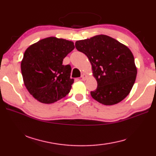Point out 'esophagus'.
Instances as JSON below:
<instances>
[{
  "instance_id": "1",
  "label": "esophagus",
  "mask_w": 156,
  "mask_h": 156,
  "mask_svg": "<svg viewBox=\"0 0 156 156\" xmlns=\"http://www.w3.org/2000/svg\"><path fill=\"white\" fill-rule=\"evenodd\" d=\"M87 78V76L86 74H84V73H83V74L81 75V79L82 80H85Z\"/></svg>"
}]
</instances>
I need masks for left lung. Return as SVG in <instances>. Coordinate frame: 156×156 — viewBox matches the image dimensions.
<instances>
[{
    "mask_svg": "<svg viewBox=\"0 0 156 156\" xmlns=\"http://www.w3.org/2000/svg\"><path fill=\"white\" fill-rule=\"evenodd\" d=\"M78 51L90 61L98 86L91 96L100 103L113 105L130 93L135 83L137 69L131 50L125 44L106 35L95 36L78 41Z\"/></svg>",
    "mask_w": 156,
    "mask_h": 156,
    "instance_id": "left-lung-1",
    "label": "left lung"
}]
</instances>
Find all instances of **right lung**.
I'll use <instances>...</instances> for the list:
<instances>
[{"label": "right lung", "mask_w": 156, "mask_h": 156, "mask_svg": "<svg viewBox=\"0 0 156 156\" xmlns=\"http://www.w3.org/2000/svg\"><path fill=\"white\" fill-rule=\"evenodd\" d=\"M75 48L72 41L49 37L31 44L21 61L26 88L38 101L51 104L65 97L73 83L72 67L63 59Z\"/></svg>", "instance_id": "obj_1"}]
</instances>
